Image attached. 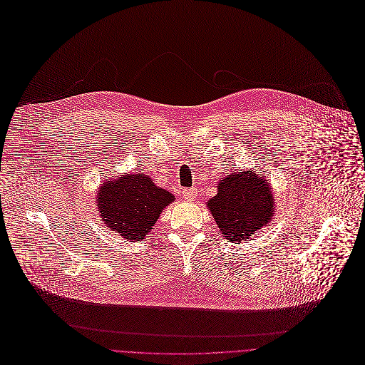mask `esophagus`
Segmentation results:
<instances>
[{"mask_svg":"<svg viewBox=\"0 0 365 365\" xmlns=\"http://www.w3.org/2000/svg\"><path fill=\"white\" fill-rule=\"evenodd\" d=\"M197 190L195 188H190V190H184L182 191V195H184V198L187 200V201H192V200H195L197 198Z\"/></svg>","mask_w":365,"mask_h":365,"instance_id":"34e87169","label":"esophagus"}]
</instances>
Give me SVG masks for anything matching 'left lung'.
<instances>
[{"instance_id":"1","label":"left lung","mask_w":365,"mask_h":365,"mask_svg":"<svg viewBox=\"0 0 365 365\" xmlns=\"http://www.w3.org/2000/svg\"><path fill=\"white\" fill-rule=\"evenodd\" d=\"M222 235L230 242L249 239L269 225L275 212L267 180L255 171H236L217 184V194L207 202Z\"/></svg>"}]
</instances>
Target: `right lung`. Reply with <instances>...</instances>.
I'll list each match as a JSON object with an SVG mask.
<instances>
[{
	"mask_svg": "<svg viewBox=\"0 0 365 365\" xmlns=\"http://www.w3.org/2000/svg\"><path fill=\"white\" fill-rule=\"evenodd\" d=\"M174 195L146 174H125L105 181L97 194V207L105 225L128 240H142L173 201Z\"/></svg>",
	"mask_w": 365,
	"mask_h": 365,
	"instance_id": "right-lung-1",
	"label": "right lung"
}]
</instances>
